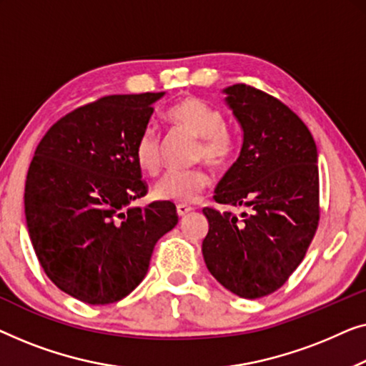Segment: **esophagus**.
Here are the masks:
<instances>
[{"label":"esophagus","mask_w":366,"mask_h":366,"mask_svg":"<svg viewBox=\"0 0 366 366\" xmlns=\"http://www.w3.org/2000/svg\"><path fill=\"white\" fill-rule=\"evenodd\" d=\"M190 210H192V205H187V204H179L177 205V214L184 217V215H187Z\"/></svg>","instance_id":"obj_1"}]
</instances>
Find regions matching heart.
<instances>
[{
    "mask_svg": "<svg viewBox=\"0 0 366 366\" xmlns=\"http://www.w3.org/2000/svg\"><path fill=\"white\" fill-rule=\"evenodd\" d=\"M167 121L199 137L194 157L204 159L210 166H225L235 152V139L225 127V117L217 107L199 97H184L167 111ZM134 157L137 166L147 174L161 167V137L154 127L139 134ZM209 176L202 167L172 169L154 185V197L166 202H194L207 189Z\"/></svg>",
    "mask_w": 366,
    "mask_h": 366,
    "instance_id": "1",
    "label": "heart"
}]
</instances>
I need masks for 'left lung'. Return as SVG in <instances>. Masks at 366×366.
Masks as SVG:
<instances>
[{"label":"left lung","instance_id":"1","mask_svg":"<svg viewBox=\"0 0 366 366\" xmlns=\"http://www.w3.org/2000/svg\"><path fill=\"white\" fill-rule=\"evenodd\" d=\"M224 92L244 141L214 199L250 210L237 217L205 207L202 255L227 290L260 298L285 284L317 232L318 154L308 127L277 97L247 84Z\"/></svg>","mask_w":366,"mask_h":366}]
</instances>
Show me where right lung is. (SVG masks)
Returning <instances> with one entry per match:
<instances>
[{"instance_id":"1","label":"right lung","mask_w":366,"mask_h":366,"mask_svg":"<svg viewBox=\"0 0 366 366\" xmlns=\"http://www.w3.org/2000/svg\"><path fill=\"white\" fill-rule=\"evenodd\" d=\"M166 92L117 94L78 107L36 147L24 187L28 234L53 284L89 305L141 284L156 242L177 224L172 202L147 194L134 146Z\"/></svg>"}]
</instances>
